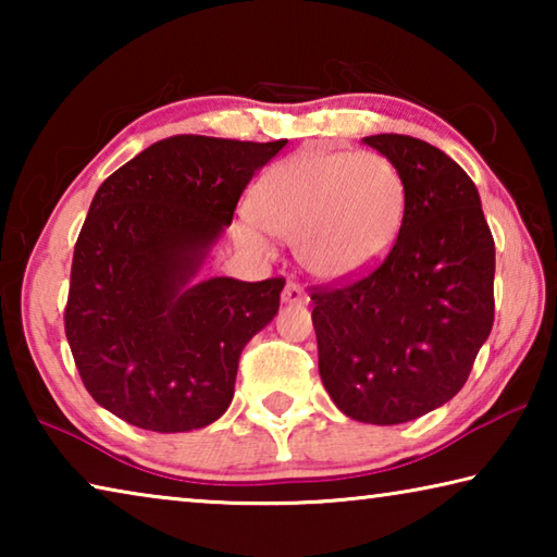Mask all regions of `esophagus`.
<instances>
[{
	"instance_id": "esophagus-1",
	"label": "esophagus",
	"mask_w": 557,
	"mask_h": 557,
	"mask_svg": "<svg viewBox=\"0 0 557 557\" xmlns=\"http://www.w3.org/2000/svg\"><path fill=\"white\" fill-rule=\"evenodd\" d=\"M282 301H285V305H307L309 297H307V292L297 285V282L289 280L285 285V292H282Z\"/></svg>"
}]
</instances>
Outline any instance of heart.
<instances>
[{
  "label": "heart",
  "instance_id": "b5f03b06",
  "mask_svg": "<svg viewBox=\"0 0 557 557\" xmlns=\"http://www.w3.org/2000/svg\"><path fill=\"white\" fill-rule=\"evenodd\" d=\"M248 206L261 231L295 243L301 268L338 280L388 252L403 223L405 182L379 152H299L262 174ZM257 230L238 223L233 235L245 248L268 252Z\"/></svg>",
  "mask_w": 557,
  "mask_h": 557
}]
</instances>
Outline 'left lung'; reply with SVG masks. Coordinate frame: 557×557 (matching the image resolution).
Listing matches in <instances>:
<instances>
[{"mask_svg": "<svg viewBox=\"0 0 557 557\" xmlns=\"http://www.w3.org/2000/svg\"><path fill=\"white\" fill-rule=\"evenodd\" d=\"M363 143L398 166L405 213L379 265L312 287L319 375L336 408L400 425L455 398L494 326V238L465 169L422 139Z\"/></svg>", "mask_w": 557, "mask_h": 557, "instance_id": "left-lung-1", "label": "left lung"}]
</instances>
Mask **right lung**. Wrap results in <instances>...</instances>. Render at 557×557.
Wrapping results in <instances>:
<instances>
[{
    "instance_id": "add662e5",
    "label": "right lung",
    "mask_w": 557,
    "mask_h": 557,
    "mask_svg": "<svg viewBox=\"0 0 557 557\" xmlns=\"http://www.w3.org/2000/svg\"><path fill=\"white\" fill-rule=\"evenodd\" d=\"M285 145L176 135L100 184L63 322L83 385L120 420L188 432L228 410L240 351L277 314L285 280H191Z\"/></svg>"
}]
</instances>
